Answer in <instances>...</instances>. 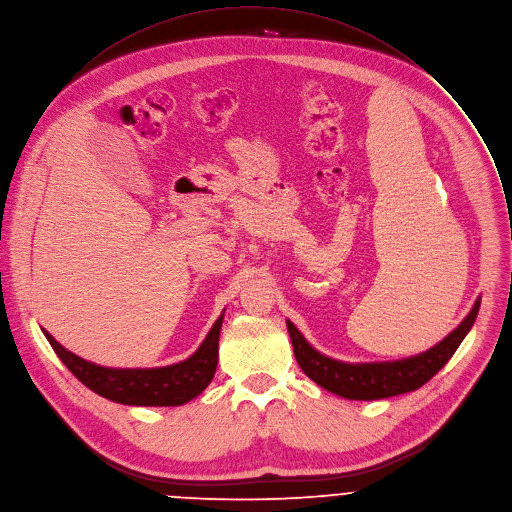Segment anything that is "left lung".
<instances>
[{"label":"left lung","instance_id":"8db88e82","mask_svg":"<svg viewBox=\"0 0 512 512\" xmlns=\"http://www.w3.org/2000/svg\"><path fill=\"white\" fill-rule=\"evenodd\" d=\"M480 309V300H476L470 315L454 329L444 341H440L430 351L389 363H341L331 357L315 351L298 329L286 321L288 335L292 341L294 357L300 369L309 375L315 383L325 387L331 393H337L347 399H383L407 391H416L428 383L456 353L462 339L468 335L470 327L476 321Z\"/></svg>","mask_w":512,"mask_h":512}]
</instances>
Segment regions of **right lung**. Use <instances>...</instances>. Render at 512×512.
Wrapping results in <instances>:
<instances>
[{
	"instance_id": "right-lung-1",
	"label": "right lung",
	"mask_w": 512,
	"mask_h": 512,
	"mask_svg": "<svg viewBox=\"0 0 512 512\" xmlns=\"http://www.w3.org/2000/svg\"><path fill=\"white\" fill-rule=\"evenodd\" d=\"M222 321L224 315L189 359L157 369L100 367L66 351L50 333L44 335L60 361L94 393L125 405H181L206 389L216 373Z\"/></svg>"
}]
</instances>
